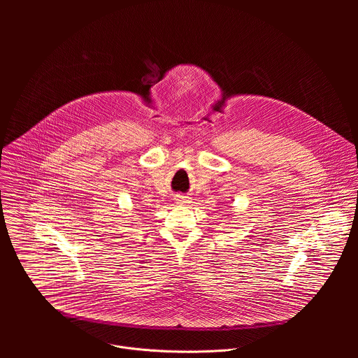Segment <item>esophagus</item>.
<instances>
[{
  "label": "esophagus",
  "mask_w": 358,
  "mask_h": 358,
  "mask_svg": "<svg viewBox=\"0 0 358 358\" xmlns=\"http://www.w3.org/2000/svg\"><path fill=\"white\" fill-rule=\"evenodd\" d=\"M176 201L178 203H180V204H186V203H189L190 200H189V197H183V196H178L176 197Z\"/></svg>",
  "instance_id": "1"
}]
</instances>
